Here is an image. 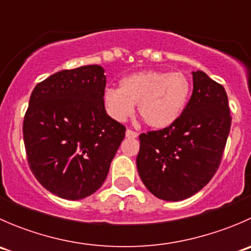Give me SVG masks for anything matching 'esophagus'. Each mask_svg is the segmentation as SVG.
<instances>
[{"instance_id": "esophagus-1", "label": "esophagus", "mask_w": 251, "mask_h": 251, "mask_svg": "<svg viewBox=\"0 0 251 251\" xmlns=\"http://www.w3.org/2000/svg\"><path fill=\"white\" fill-rule=\"evenodd\" d=\"M138 136V133L136 132V131H133V130H130V128H127V130H126V137H128V138H136Z\"/></svg>"}]
</instances>
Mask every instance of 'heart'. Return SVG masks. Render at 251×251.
<instances>
[{
  "label": "heart",
  "instance_id": "heart-1",
  "mask_svg": "<svg viewBox=\"0 0 251 251\" xmlns=\"http://www.w3.org/2000/svg\"><path fill=\"white\" fill-rule=\"evenodd\" d=\"M191 92V80L183 73L144 70L121 78L119 90H105L103 103L108 115L116 121L126 120L137 104L144 124L159 130L181 118Z\"/></svg>",
  "mask_w": 251,
  "mask_h": 251
}]
</instances>
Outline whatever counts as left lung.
<instances>
[{"label": "left lung", "mask_w": 251, "mask_h": 251, "mask_svg": "<svg viewBox=\"0 0 251 251\" xmlns=\"http://www.w3.org/2000/svg\"><path fill=\"white\" fill-rule=\"evenodd\" d=\"M193 92L169 127L140 135L136 164L144 186L159 199L178 201L206 186L221 163L232 116L224 86L193 72Z\"/></svg>", "instance_id": "left-lung-1"}]
</instances>
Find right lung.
I'll return each instance as SVG.
<instances>
[{
  "instance_id": "1",
  "label": "right lung",
  "mask_w": 251,
  "mask_h": 251,
  "mask_svg": "<svg viewBox=\"0 0 251 251\" xmlns=\"http://www.w3.org/2000/svg\"><path fill=\"white\" fill-rule=\"evenodd\" d=\"M104 69L62 70L35 86L23 123L30 170L50 193L78 201L95 193L109 173L125 126L103 103Z\"/></svg>"
}]
</instances>
